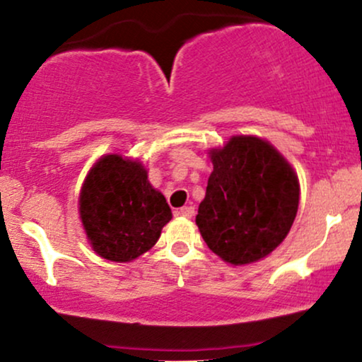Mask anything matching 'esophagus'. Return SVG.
<instances>
[{
	"instance_id": "34e87169",
	"label": "esophagus",
	"mask_w": 362,
	"mask_h": 362,
	"mask_svg": "<svg viewBox=\"0 0 362 362\" xmlns=\"http://www.w3.org/2000/svg\"><path fill=\"white\" fill-rule=\"evenodd\" d=\"M175 216H180V218H192V216H194V207L192 206L180 207V209L175 211Z\"/></svg>"
}]
</instances>
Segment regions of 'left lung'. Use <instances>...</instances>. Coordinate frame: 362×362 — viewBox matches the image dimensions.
Returning <instances> with one entry per match:
<instances>
[{
	"instance_id": "8db88e82",
	"label": "left lung",
	"mask_w": 362,
	"mask_h": 362,
	"mask_svg": "<svg viewBox=\"0 0 362 362\" xmlns=\"http://www.w3.org/2000/svg\"><path fill=\"white\" fill-rule=\"evenodd\" d=\"M213 173L195 223L207 247L224 262L245 265L276 250L300 204V182L269 141L233 136L209 151Z\"/></svg>"
}]
</instances>
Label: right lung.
I'll list each match as a JSON object with an SVG mask.
<instances>
[{"label":"right lung","instance_id":"right-lung-1","mask_svg":"<svg viewBox=\"0 0 362 362\" xmlns=\"http://www.w3.org/2000/svg\"><path fill=\"white\" fill-rule=\"evenodd\" d=\"M80 218L98 255L131 262L158 242L172 209L165 195L149 184L141 161L105 155L83 182Z\"/></svg>","mask_w":362,"mask_h":362}]
</instances>
